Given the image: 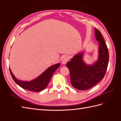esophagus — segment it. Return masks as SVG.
Instances as JSON below:
<instances>
[{
  "label": "esophagus",
  "instance_id": "obj_1",
  "mask_svg": "<svg viewBox=\"0 0 121 121\" xmlns=\"http://www.w3.org/2000/svg\"><path fill=\"white\" fill-rule=\"evenodd\" d=\"M69 60V57L68 56H65L62 58L61 63L63 65H65Z\"/></svg>",
  "mask_w": 121,
  "mask_h": 121
}]
</instances>
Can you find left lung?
<instances>
[{
    "label": "left lung",
    "mask_w": 121,
    "mask_h": 121,
    "mask_svg": "<svg viewBox=\"0 0 121 121\" xmlns=\"http://www.w3.org/2000/svg\"><path fill=\"white\" fill-rule=\"evenodd\" d=\"M94 30L95 39L99 43L97 60L92 64L86 63L84 50L75 54L66 65L70 72L72 86L80 90L89 89L100 81L108 68L109 54L107 44L100 31L96 28Z\"/></svg>",
    "instance_id": "left-lung-1"
}]
</instances>
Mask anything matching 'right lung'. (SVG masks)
Returning a JSON list of instances; mask_svg holds the SVG:
<instances>
[{"label": "right lung", "instance_id": "1", "mask_svg": "<svg viewBox=\"0 0 121 121\" xmlns=\"http://www.w3.org/2000/svg\"><path fill=\"white\" fill-rule=\"evenodd\" d=\"M60 65V63L52 65L47 68L41 75L31 81H23L18 79L14 76L10 68L9 71L14 81L18 85L25 89L34 92H39L44 89L48 85L53 74Z\"/></svg>", "mask_w": 121, "mask_h": 121}]
</instances>
